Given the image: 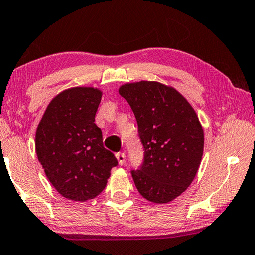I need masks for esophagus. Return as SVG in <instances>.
<instances>
[{"mask_svg":"<svg viewBox=\"0 0 255 255\" xmlns=\"http://www.w3.org/2000/svg\"><path fill=\"white\" fill-rule=\"evenodd\" d=\"M117 159L119 165H124L125 161H126V154L124 152H119V153H117Z\"/></svg>","mask_w":255,"mask_h":255,"instance_id":"1","label":"esophagus"}]
</instances>
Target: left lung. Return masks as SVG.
I'll return each instance as SVG.
<instances>
[{
    "label": "left lung",
    "instance_id": "left-lung-1",
    "mask_svg": "<svg viewBox=\"0 0 255 255\" xmlns=\"http://www.w3.org/2000/svg\"><path fill=\"white\" fill-rule=\"evenodd\" d=\"M119 94L134 112L144 151L142 166L130 172L136 188L152 203H169L198 172L204 151L198 117L177 90L162 83H126Z\"/></svg>",
    "mask_w": 255,
    "mask_h": 255
}]
</instances>
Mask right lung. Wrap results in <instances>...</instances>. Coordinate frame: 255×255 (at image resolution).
<instances>
[{
	"label": "right lung",
	"mask_w": 255,
	"mask_h": 255,
	"mask_svg": "<svg viewBox=\"0 0 255 255\" xmlns=\"http://www.w3.org/2000/svg\"><path fill=\"white\" fill-rule=\"evenodd\" d=\"M102 91L74 87L49 103L36 129L35 150L45 175L63 197L86 201L103 191L118 165L95 124Z\"/></svg>",
	"instance_id": "1"
}]
</instances>
